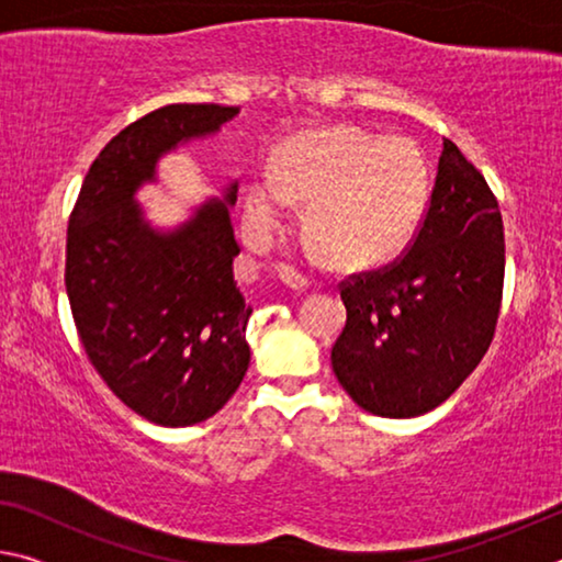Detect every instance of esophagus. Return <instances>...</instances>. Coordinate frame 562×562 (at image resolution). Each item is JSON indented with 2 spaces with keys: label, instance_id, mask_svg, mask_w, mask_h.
I'll return each instance as SVG.
<instances>
[{
  "label": "esophagus",
  "instance_id": "obj_1",
  "mask_svg": "<svg viewBox=\"0 0 562 562\" xmlns=\"http://www.w3.org/2000/svg\"><path fill=\"white\" fill-rule=\"evenodd\" d=\"M274 272H278V278L288 284L290 290H297V292H302V290H307L310 288V280L304 278L302 272H297L294 268H290V265H278V268H274Z\"/></svg>",
  "mask_w": 562,
  "mask_h": 562
}]
</instances>
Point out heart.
<instances>
[{"instance_id":"heart-1","label":"heart","mask_w":562,"mask_h":562,"mask_svg":"<svg viewBox=\"0 0 562 562\" xmlns=\"http://www.w3.org/2000/svg\"><path fill=\"white\" fill-rule=\"evenodd\" d=\"M429 160L408 136L357 128L300 133L280 146L272 176L247 190L245 215L258 233L304 205V235L331 268L367 270L396 258L429 203Z\"/></svg>"}]
</instances>
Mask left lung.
I'll list each match as a JSON object with an SVG mask.
<instances>
[{
    "label": "left lung",
    "mask_w": 562,
    "mask_h": 562,
    "mask_svg": "<svg viewBox=\"0 0 562 562\" xmlns=\"http://www.w3.org/2000/svg\"><path fill=\"white\" fill-rule=\"evenodd\" d=\"M503 270L496 198L443 138L414 245L389 268L341 284L347 325L331 347L341 389L386 418H414L443 404L491 345Z\"/></svg>",
    "instance_id": "1"
}]
</instances>
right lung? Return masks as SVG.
<instances>
[{
    "label": "right lung",
    "mask_w": 562,
    "mask_h": 562,
    "mask_svg": "<svg viewBox=\"0 0 562 562\" xmlns=\"http://www.w3.org/2000/svg\"><path fill=\"white\" fill-rule=\"evenodd\" d=\"M237 113L170 103L131 123L93 160L66 235V294L91 364L123 404L168 429L221 412L250 367L252 307L233 270L237 180L173 227L150 223L136 195L158 183L160 158Z\"/></svg>",
    "instance_id": "obj_1"
}]
</instances>
